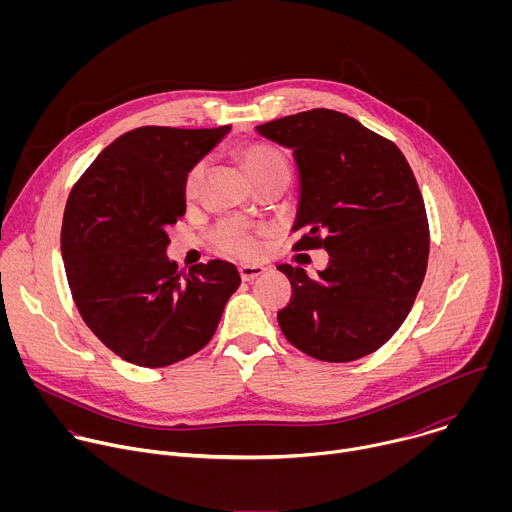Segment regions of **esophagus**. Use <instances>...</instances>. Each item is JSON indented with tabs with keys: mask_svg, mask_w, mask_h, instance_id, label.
<instances>
[{
	"mask_svg": "<svg viewBox=\"0 0 512 512\" xmlns=\"http://www.w3.org/2000/svg\"><path fill=\"white\" fill-rule=\"evenodd\" d=\"M239 273H241V279H243V281H253L255 277H259L261 273H265V267H263V265H241V267H239Z\"/></svg>",
	"mask_w": 512,
	"mask_h": 512,
	"instance_id": "esophagus-1",
	"label": "esophagus"
}]
</instances>
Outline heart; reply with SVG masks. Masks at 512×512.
I'll return each instance as SVG.
<instances>
[{
    "label": "heart",
    "mask_w": 512,
    "mask_h": 512,
    "mask_svg": "<svg viewBox=\"0 0 512 512\" xmlns=\"http://www.w3.org/2000/svg\"><path fill=\"white\" fill-rule=\"evenodd\" d=\"M235 158L243 166L247 178L255 188L265 184H285L291 178V168L285 156L267 143H245L235 150ZM206 174V164H194L184 178V198L194 200L200 194ZM216 247L235 255V257H253L259 249L255 235L241 223H225L216 229L214 235Z\"/></svg>",
    "instance_id": "1"
}]
</instances>
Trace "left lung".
Segmentation results:
<instances>
[{
	"label": "left lung",
	"mask_w": 512,
	"mask_h": 512,
	"mask_svg": "<svg viewBox=\"0 0 512 512\" xmlns=\"http://www.w3.org/2000/svg\"><path fill=\"white\" fill-rule=\"evenodd\" d=\"M257 133L294 152L300 176L296 251L326 249L318 277L287 263L294 287L277 314L302 352L350 362L381 348L405 322L423 283L429 227L417 180L397 145L346 113L312 109Z\"/></svg>",
	"instance_id": "1"
}]
</instances>
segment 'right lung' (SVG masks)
I'll list each match as a JSON object with an SVG mask.
<instances>
[{"label":"right lung","instance_id":"1","mask_svg":"<svg viewBox=\"0 0 512 512\" xmlns=\"http://www.w3.org/2000/svg\"><path fill=\"white\" fill-rule=\"evenodd\" d=\"M231 131L137 127L97 156L66 200L60 251L85 324L117 356L160 369L204 348L241 285L212 259L178 273L166 229L186 212L184 178Z\"/></svg>","mask_w":512,"mask_h":512}]
</instances>
